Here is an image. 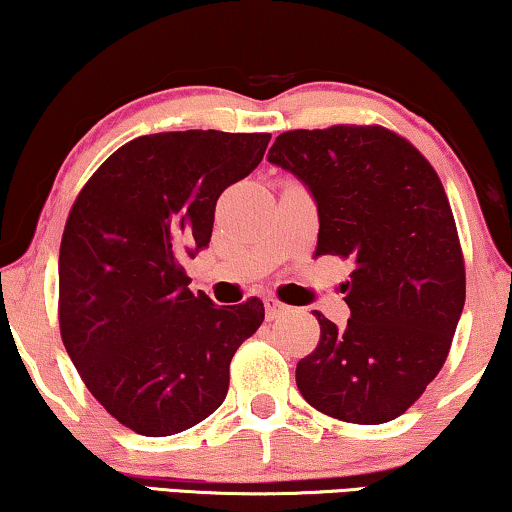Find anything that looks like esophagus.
Listing matches in <instances>:
<instances>
[{
  "label": "esophagus",
  "mask_w": 512,
  "mask_h": 512,
  "mask_svg": "<svg viewBox=\"0 0 512 512\" xmlns=\"http://www.w3.org/2000/svg\"><path fill=\"white\" fill-rule=\"evenodd\" d=\"M263 303H265V317H268L270 321L272 319H279V317H282V314L289 312V305H284L282 300H277L275 296H268V298L263 300Z\"/></svg>",
  "instance_id": "1"
}]
</instances>
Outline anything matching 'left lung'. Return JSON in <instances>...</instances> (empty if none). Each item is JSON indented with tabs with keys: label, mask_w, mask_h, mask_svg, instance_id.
<instances>
[{
	"label": "left lung",
	"mask_w": 512,
	"mask_h": 512,
	"mask_svg": "<svg viewBox=\"0 0 512 512\" xmlns=\"http://www.w3.org/2000/svg\"><path fill=\"white\" fill-rule=\"evenodd\" d=\"M268 160L310 188L317 256L354 263L352 317L338 328L314 312L321 338L298 361L300 394L340 422H391L440 373L464 310V254L445 188L382 125L282 132Z\"/></svg>",
	"instance_id": "1"
}]
</instances>
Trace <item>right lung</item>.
Instances as JSON below:
<instances>
[{
    "label": "right lung",
    "instance_id": "obj_1",
    "mask_svg": "<svg viewBox=\"0 0 512 512\" xmlns=\"http://www.w3.org/2000/svg\"><path fill=\"white\" fill-rule=\"evenodd\" d=\"M268 132L144 135L97 167L60 242V335L97 403L163 438L223 403L230 359L263 324L258 298L219 307L188 289L184 258L212 240L214 209L251 174Z\"/></svg>",
    "mask_w": 512,
    "mask_h": 512
}]
</instances>
